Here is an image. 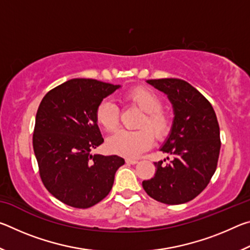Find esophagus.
Instances as JSON below:
<instances>
[{"mask_svg":"<svg viewBox=\"0 0 250 250\" xmlns=\"http://www.w3.org/2000/svg\"><path fill=\"white\" fill-rule=\"evenodd\" d=\"M125 162L129 164H135V163H138V160L137 159H126Z\"/></svg>","mask_w":250,"mask_h":250,"instance_id":"esophagus-1","label":"esophagus"}]
</instances>
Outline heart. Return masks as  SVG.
<instances>
[{"label": "heart", "instance_id": "obj_1", "mask_svg": "<svg viewBox=\"0 0 250 250\" xmlns=\"http://www.w3.org/2000/svg\"><path fill=\"white\" fill-rule=\"evenodd\" d=\"M125 99L145 112L138 124V126L141 128L134 131H119L108 139L107 146L112 153L125 158H137L152 145V137L146 129L150 130L154 138L161 139L167 134L170 125L167 116L161 111L162 104L154 92L145 88H137L129 91ZM96 118L104 130L108 132L116 131L119 125V113L116 104L111 99H104L97 109Z\"/></svg>", "mask_w": 250, "mask_h": 250}]
</instances>
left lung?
Listing matches in <instances>:
<instances>
[{
	"mask_svg": "<svg viewBox=\"0 0 250 250\" xmlns=\"http://www.w3.org/2000/svg\"><path fill=\"white\" fill-rule=\"evenodd\" d=\"M146 83L167 95L174 118L160 146L172 156L171 162H155L154 176L143 181L142 186L155 201L184 204L206 188L216 171L221 150L217 118L208 100L185 80L151 79Z\"/></svg>",
	"mask_w": 250,
	"mask_h": 250,
	"instance_id": "left-lung-1",
	"label": "left lung"
}]
</instances>
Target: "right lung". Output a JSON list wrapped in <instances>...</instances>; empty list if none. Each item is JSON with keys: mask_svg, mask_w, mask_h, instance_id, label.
<instances>
[{"mask_svg": "<svg viewBox=\"0 0 250 250\" xmlns=\"http://www.w3.org/2000/svg\"><path fill=\"white\" fill-rule=\"evenodd\" d=\"M119 88L74 78L48 91L37 110L33 146L42 181L67 205L88 208L104 200L125 164L121 156L91 153L104 142L97 109Z\"/></svg>", "mask_w": 250, "mask_h": 250, "instance_id": "add662e5", "label": "right lung"}]
</instances>
